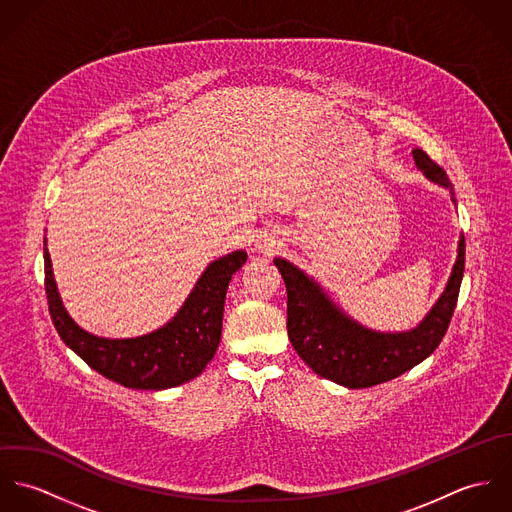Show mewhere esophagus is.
Masks as SVG:
<instances>
[{"label": "esophagus", "instance_id": "esophagus-1", "mask_svg": "<svg viewBox=\"0 0 512 512\" xmlns=\"http://www.w3.org/2000/svg\"><path fill=\"white\" fill-rule=\"evenodd\" d=\"M256 248L264 254H274L278 248V240L272 234H260L256 240Z\"/></svg>", "mask_w": 512, "mask_h": 512}]
</instances>
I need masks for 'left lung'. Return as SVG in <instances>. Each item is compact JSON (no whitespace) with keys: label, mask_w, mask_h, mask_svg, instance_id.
I'll return each mask as SVG.
<instances>
[{"label":"left lung","mask_w":512,"mask_h":512,"mask_svg":"<svg viewBox=\"0 0 512 512\" xmlns=\"http://www.w3.org/2000/svg\"><path fill=\"white\" fill-rule=\"evenodd\" d=\"M416 165L428 179L455 193L447 173L422 149H414ZM288 292V337L293 349L319 376L347 388L388 382L428 359L447 333L465 270V238L461 236L451 278L426 319L408 333L370 331L341 309L321 288L288 260L276 258Z\"/></svg>","instance_id":"left-lung-1"}]
</instances>
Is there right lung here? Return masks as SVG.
Segmentation results:
<instances>
[{"label":"right lung","mask_w":512,"mask_h":512,"mask_svg":"<svg viewBox=\"0 0 512 512\" xmlns=\"http://www.w3.org/2000/svg\"><path fill=\"white\" fill-rule=\"evenodd\" d=\"M45 254V292L61 339L102 376L136 390H165L199 376L217 353L228 282L246 262L238 250L215 260L179 313L161 329L136 339H102L82 331L63 307Z\"/></svg>","instance_id":"add662e5"}]
</instances>
